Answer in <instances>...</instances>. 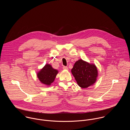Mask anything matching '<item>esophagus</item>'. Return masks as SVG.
Returning <instances> with one entry per match:
<instances>
[{
  "instance_id": "obj_1",
  "label": "esophagus",
  "mask_w": 130,
  "mask_h": 130,
  "mask_svg": "<svg viewBox=\"0 0 130 130\" xmlns=\"http://www.w3.org/2000/svg\"><path fill=\"white\" fill-rule=\"evenodd\" d=\"M62 69H63V70H69L68 68L67 67H65V66H63V67H62Z\"/></svg>"
}]
</instances>
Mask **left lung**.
Returning a JSON list of instances; mask_svg holds the SVG:
<instances>
[{
  "label": "left lung",
  "mask_w": 130,
  "mask_h": 130,
  "mask_svg": "<svg viewBox=\"0 0 130 130\" xmlns=\"http://www.w3.org/2000/svg\"><path fill=\"white\" fill-rule=\"evenodd\" d=\"M71 72L77 85L83 89L93 86L96 82L98 76V71L96 66L82 59H78L74 63Z\"/></svg>",
  "instance_id": "1"
}]
</instances>
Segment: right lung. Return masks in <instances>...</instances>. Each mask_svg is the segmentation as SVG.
I'll return each instance as SVG.
<instances>
[{"label":"right lung","instance_id":"obj_1","mask_svg":"<svg viewBox=\"0 0 130 130\" xmlns=\"http://www.w3.org/2000/svg\"><path fill=\"white\" fill-rule=\"evenodd\" d=\"M58 71L54 69L52 65L46 63L41 69L37 72V76L41 84L50 86L54 82Z\"/></svg>","mask_w":130,"mask_h":130}]
</instances>
